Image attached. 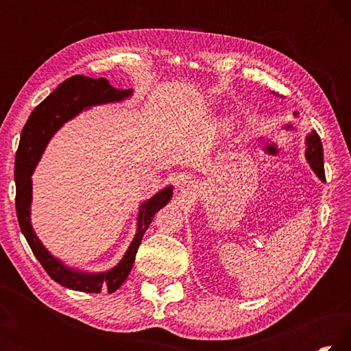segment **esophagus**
Here are the masks:
<instances>
[{
    "instance_id": "1",
    "label": "esophagus",
    "mask_w": 351,
    "mask_h": 351,
    "mask_svg": "<svg viewBox=\"0 0 351 351\" xmlns=\"http://www.w3.org/2000/svg\"><path fill=\"white\" fill-rule=\"evenodd\" d=\"M195 181L192 180V178H184V180L180 181V193L182 195H189L192 193L195 190Z\"/></svg>"
}]
</instances>
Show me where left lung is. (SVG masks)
<instances>
[{
    "label": "left lung",
    "instance_id": "obj_1",
    "mask_svg": "<svg viewBox=\"0 0 351 351\" xmlns=\"http://www.w3.org/2000/svg\"><path fill=\"white\" fill-rule=\"evenodd\" d=\"M297 114V112H294ZM306 161L311 165L314 173L319 176L320 181H325V171H324V150H322V142H320L319 134L313 132L311 134L306 136Z\"/></svg>",
    "mask_w": 351,
    "mask_h": 351
}]
</instances>
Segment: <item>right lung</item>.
Wrapping results in <instances>:
<instances>
[{"label":"right lung","mask_w":351,"mask_h":351,"mask_svg":"<svg viewBox=\"0 0 351 351\" xmlns=\"http://www.w3.org/2000/svg\"><path fill=\"white\" fill-rule=\"evenodd\" d=\"M133 90H117L112 88L106 79H91L86 75H73L64 80L52 91L43 102L31 112L25 128L21 132L19 152L15 156V184H16V218L25 239L31 246L32 252L49 274L52 280L62 287L82 291V293H100V291H114L127 280L130 271L133 268L136 252L142 241L145 230L152 224L154 213L161 210L169 203L173 187L167 186L153 195L150 199L144 201L139 207L138 229L128 246L125 255L106 272H83L64 266L63 261L56 258L43 243L35 235L31 224V203H32V180L35 165L38 164L47 142L71 119L75 117L83 110L94 105L122 102L130 97Z\"/></svg>","instance_id":"1"}]
</instances>
